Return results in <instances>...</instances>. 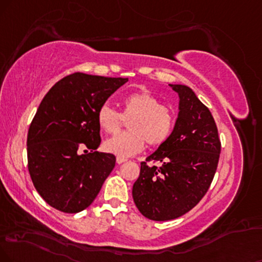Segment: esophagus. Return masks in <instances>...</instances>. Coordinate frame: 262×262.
Segmentation results:
<instances>
[{
	"label": "esophagus",
	"mask_w": 262,
	"mask_h": 262,
	"mask_svg": "<svg viewBox=\"0 0 262 262\" xmlns=\"http://www.w3.org/2000/svg\"><path fill=\"white\" fill-rule=\"evenodd\" d=\"M126 160H127V159H125V158H120V157L116 158V163H118V164H122V163H125Z\"/></svg>",
	"instance_id": "esophagus-1"
}]
</instances>
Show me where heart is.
I'll list each match as a JSON object with an SVG mask.
<instances>
[{
  "instance_id": "1",
  "label": "heart",
  "mask_w": 262,
  "mask_h": 262,
  "mask_svg": "<svg viewBox=\"0 0 262 262\" xmlns=\"http://www.w3.org/2000/svg\"><path fill=\"white\" fill-rule=\"evenodd\" d=\"M127 122L130 131L115 135L104 142L105 150L120 158L140 153L147 143L161 146L169 140L176 124V114L169 106L163 105L158 97L148 91L131 93L122 99L121 114L104 104L97 113V121L106 134H116Z\"/></svg>"
}]
</instances>
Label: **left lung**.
<instances>
[{
    "label": "left lung",
    "mask_w": 262,
    "mask_h": 262,
    "mask_svg": "<svg viewBox=\"0 0 262 262\" xmlns=\"http://www.w3.org/2000/svg\"><path fill=\"white\" fill-rule=\"evenodd\" d=\"M179 93L175 128L159 148L141 163L132 196L143 216L167 221L185 215L208 192L217 169L221 142L211 113L185 85H170ZM159 161L161 166H148Z\"/></svg>",
    "instance_id": "left-lung-1"
}]
</instances>
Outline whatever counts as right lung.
<instances>
[{
    "label": "right lung",
    "instance_id": "add662e5",
    "mask_svg": "<svg viewBox=\"0 0 262 262\" xmlns=\"http://www.w3.org/2000/svg\"><path fill=\"white\" fill-rule=\"evenodd\" d=\"M124 77L75 73L46 93L28 132V169L45 202L67 214L92 204L115 166V157L99 153L97 113ZM83 146L92 150L82 155Z\"/></svg>",
    "mask_w": 262,
    "mask_h": 262
}]
</instances>
